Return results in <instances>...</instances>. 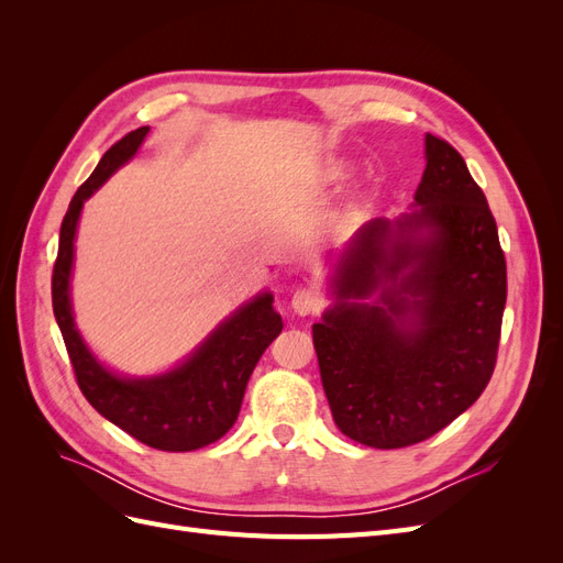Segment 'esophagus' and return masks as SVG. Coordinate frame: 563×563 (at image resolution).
Instances as JSON below:
<instances>
[{"label":"esophagus","mask_w":563,"mask_h":563,"mask_svg":"<svg viewBox=\"0 0 563 563\" xmlns=\"http://www.w3.org/2000/svg\"><path fill=\"white\" fill-rule=\"evenodd\" d=\"M321 305H323V298H321L317 288H298V291L291 298V308L300 317L319 312Z\"/></svg>","instance_id":"34e87169"}]
</instances>
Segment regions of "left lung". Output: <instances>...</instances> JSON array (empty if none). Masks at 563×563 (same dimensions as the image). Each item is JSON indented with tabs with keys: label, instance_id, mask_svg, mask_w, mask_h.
<instances>
[{
	"label": "left lung",
	"instance_id": "8db88e82",
	"mask_svg": "<svg viewBox=\"0 0 563 563\" xmlns=\"http://www.w3.org/2000/svg\"><path fill=\"white\" fill-rule=\"evenodd\" d=\"M418 209L356 230L335 305L312 327L321 385L345 437L404 449L482 397L498 360L507 265L482 187L444 139L424 135ZM379 294L373 306L350 299Z\"/></svg>",
	"mask_w": 563,
	"mask_h": 563
}]
</instances>
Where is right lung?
I'll list each match as a JSON object with an SVG mask.
<instances>
[{"instance_id": "right-lung-1", "label": "right lung", "mask_w": 563, "mask_h": 563, "mask_svg": "<svg viewBox=\"0 0 563 563\" xmlns=\"http://www.w3.org/2000/svg\"><path fill=\"white\" fill-rule=\"evenodd\" d=\"M150 126L117 141L98 162L89 180L75 192L60 225L58 258L51 277V300L75 368L81 395L96 411L141 444L159 451H197L223 437L240 416L246 383L284 321L272 308V294L255 296L203 340L190 360L155 378H119L100 364L75 329L70 308V272L79 213L100 185L126 164Z\"/></svg>"}]
</instances>
